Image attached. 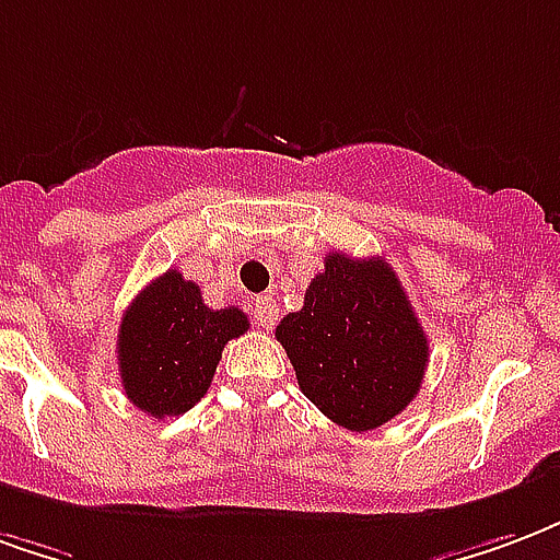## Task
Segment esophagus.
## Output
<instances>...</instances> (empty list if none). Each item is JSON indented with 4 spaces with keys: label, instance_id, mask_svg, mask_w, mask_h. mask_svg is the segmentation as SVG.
<instances>
[{
    "label": "esophagus",
    "instance_id": "obj_1",
    "mask_svg": "<svg viewBox=\"0 0 560 560\" xmlns=\"http://www.w3.org/2000/svg\"><path fill=\"white\" fill-rule=\"evenodd\" d=\"M252 314H255V323L260 329H272L279 323V305H276L272 296H258L255 305H252Z\"/></svg>",
    "mask_w": 560,
    "mask_h": 560
}]
</instances>
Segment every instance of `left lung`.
Here are the masks:
<instances>
[{
    "mask_svg": "<svg viewBox=\"0 0 560 560\" xmlns=\"http://www.w3.org/2000/svg\"><path fill=\"white\" fill-rule=\"evenodd\" d=\"M305 305L276 326L302 395L347 430H374L412 404L428 335L383 258L329 252Z\"/></svg>",
    "mask_w": 560,
    "mask_h": 560,
    "instance_id": "8db88e82",
    "label": "left lung"
}]
</instances>
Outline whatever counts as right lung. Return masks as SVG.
Listing matches in <instances>:
<instances>
[{"instance_id":"right-lung-1","label":"right lung","mask_w":560,"mask_h":560,"mask_svg":"<svg viewBox=\"0 0 560 560\" xmlns=\"http://www.w3.org/2000/svg\"><path fill=\"white\" fill-rule=\"evenodd\" d=\"M248 329L240 308H207L201 288L177 269L153 279L118 329L124 392L151 418L192 409L213 383L222 347Z\"/></svg>"}]
</instances>
